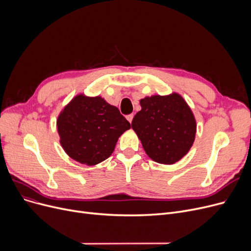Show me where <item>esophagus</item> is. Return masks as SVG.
<instances>
[{
	"instance_id": "1",
	"label": "esophagus",
	"mask_w": 251,
	"mask_h": 251,
	"mask_svg": "<svg viewBox=\"0 0 251 251\" xmlns=\"http://www.w3.org/2000/svg\"><path fill=\"white\" fill-rule=\"evenodd\" d=\"M126 119L129 121V123H131V122H132V119H133V114L127 115V116H126Z\"/></svg>"
}]
</instances>
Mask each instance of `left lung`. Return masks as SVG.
I'll use <instances>...</instances> for the list:
<instances>
[{"label": "left lung", "instance_id": "8db88e82", "mask_svg": "<svg viewBox=\"0 0 251 251\" xmlns=\"http://www.w3.org/2000/svg\"><path fill=\"white\" fill-rule=\"evenodd\" d=\"M131 127L151 159L172 165L190 151L195 139L196 121L186 102L177 92L146 97Z\"/></svg>", "mask_w": 251, "mask_h": 251}]
</instances>
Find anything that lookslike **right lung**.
I'll list each match as a JSON object with an SVG mask.
<instances>
[{
  "mask_svg": "<svg viewBox=\"0 0 251 251\" xmlns=\"http://www.w3.org/2000/svg\"><path fill=\"white\" fill-rule=\"evenodd\" d=\"M130 123L118 108L101 97L79 94L60 112L57 130L60 143L72 160L95 166L107 160Z\"/></svg>",
  "mask_w": 251,
  "mask_h": 251,
  "instance_id": "1",
  "label": "right lung"
}]
</instances>
